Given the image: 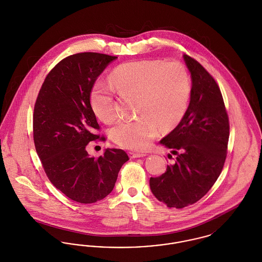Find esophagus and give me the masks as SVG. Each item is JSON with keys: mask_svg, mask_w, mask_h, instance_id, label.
I'll list each match as a JSON object with an SVG mask.
<instances>
[{"mask_svg": "<svg viewBox=\"0 0 262 262\" xmlns=\"http://www.w3.org/2000/svg\"><path fill=\"white\" fill-rule=\"evenodd\" d=\"M128 154H129V157L132 158V159H135V158H140V157H144L146 154H144V153H137V152H128Z\"/></svg>", "mask_w": 262, "mask_h": 262, "instance_id": "1", "label": "esophagus"}]
</instances>
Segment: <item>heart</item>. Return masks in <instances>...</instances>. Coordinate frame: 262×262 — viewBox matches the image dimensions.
Listing matches in <instances>:
<instances>
[{
	"mask_svg": "<svg viewBox=\"0 0 262 262\" xmlns=\"http://www.w3.org/2000/svg\"><path fill=\"white\" fill-rule=\"evenodd\" d=\"M110 83L125 96H135L137 118L120 121L113 126V140L128 149H147L160 127L169 130L178 125L187 111L190 96V78L181 62L141 60L119 64L113 70ZM90 105L105 123L116 118L114 91L98 80L90 91Z\"/></svg>",
	"mask_w": 262,
	"mask_h": 262,
	"instance_id": "obj_1",
	"label": "heart"
}]
</instances>
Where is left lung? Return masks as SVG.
<instances>
[{
    "label": "left lung",
    "instance_id": "left-lung-1",
    "mask_svg": "<svg viewBox=\"0 0 262 262\" xmlns=\"http://www.w3.org/2000/svg\"><path fill=\"white\" fill-rule=\"evenodd\" d=\"M192 86L187 112L160 143L176 155L160 177L150 178L154 196L168 207L184 208L202 199L224 167L230 135L229 117L214 77L184 55Z\"/></svg>",
    "mask_w": 262,
    "mask_h": 262
}]
</instances>
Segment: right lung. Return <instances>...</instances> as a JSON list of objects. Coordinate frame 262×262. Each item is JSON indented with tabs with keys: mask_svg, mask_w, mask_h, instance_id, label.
I'll return each instance as SVG.
<instances>
[{
	"mask_svg": "<svg viewBox=\"0 0 262 262\" xmlns=\"http://www.w3.org/2000/svg\"><path fill=\"white\" fill-rule=\"evenodd\" d=\"M117 57L84 52L58 62L39 90L33 114V140L43 169L54 187L74 201L93 203L115 187L128 160L123 149L108 148L89 157L90 141H105L90 105L97 77Z\"/></svg>",
	"mask_w": 262,
	"mask_h": 262,
	"instance_id": "add662e5",
	"label": "right lung"
}]
</instances>
